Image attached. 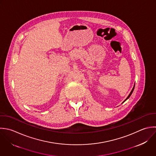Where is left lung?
<instances>
[{
    "label": "left lung",
    "mask_w": 156,
    "mask_h": 156,
    "mask_svg": "<svg viewBox=\"0 0 156 156\" xmlns=\"http://www.w3.org/2000/svg\"><path fill=\"white\" fill-rule=\"evenodd\" d=\"M134 87H135V84H134V87H133V89H132V90H131V92H130V94H129V95H128V97H127V98H126V100H125V101H123V103H124V102H125V101H126V100H128V98H129V97H130V96H131V94H133V91H134Z\"/></svg>",
    "instance_id": "8db88e82"
}]
</instances>
